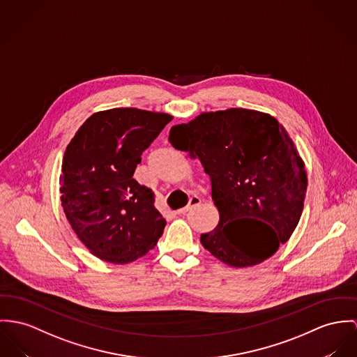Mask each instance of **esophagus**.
<instances>
[{"label":"esophagus","instance_id":"esophagus-1","mask_svg":"<svg viewBox=\"0 0 357 357\" xmlns=\"http://www.w3.org/2000/svg\"><path fill=\"white\" fill-rule=\"evenodd\" d=\"M199 204H201V199H199V197L194 195V197H192V198H190V201H189V205H186L185 208H182V209L176 211V213H178V215H185V213H188L189 211H192V208L198 206Z\"/></svg>","mask_w":357,"mask_h":357}]
</instances>
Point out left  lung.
<instances>
[{"label": "left lung", "mask_w": 357, "mask_h": 357, "mask_svg": "<svg viewBox=\"0 0 357 357\" xmlns=\"http://www.w3.org/2000/svg\"><path fill=\"white\" fill-rule=\"evenodd\" d=\"M168 139L197 158L211 178L220 220L201 243L213 257L234 268L252 266L291 238L302 216L307 174L275 118L246 109L202 112L172 126ZM252 222L264 229L254 233Z\"/></svg>", "instance_id": "1"}]
</instances>
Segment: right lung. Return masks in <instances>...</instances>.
<instances>
[{"label":"right lung","mask_w":357,"mask_h":357,"mask_svg":"<svg viewBox=\"0 0 357 357\" xmlns=\"http://www.w3.org/2000/svg\"><path fill=\"white\" fill-rule=\"evenodd\" d=\"M172 116L138 109L91 115L66 146L61 201L73 231L98 258L129 264L156 246L165 220L133 174Z\"/></svg>","instance_id":"1"}]
</instances>
